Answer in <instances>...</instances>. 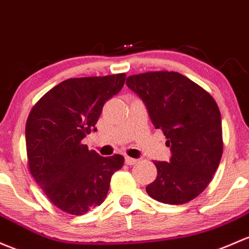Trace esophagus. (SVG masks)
I'll return each instance as SVG.
<instances>
[{"mask_svg": "<svg viewBox=\"0 0 249 249\" xmlns=\"http://www.w3.org/2000/svg\"><path fill=\"white\" fill-rule=\"evenodd\" d=\"M138 162L137 159L130 158V156H125V163L129 164V166H132V164H136Z\"/></svg>", "mask_w": 249, "mask_h": 249, "instance_id": "obj_1", "label": "esophagus"}]
</instances>
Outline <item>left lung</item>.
<instances>
[{
  "instance_id": "obj_1",
  "label": "left lung",
  "mask_w": 249,
  "mask_h": 249,
  "mask_svg": "<svg viewBox=\"0 0 249 249\" xmlns=\"http://www.w3.org/2000/svg\"><path fill=\"white\" fill-rule=\"evenodd\" d=\"M126 85L144 101L156 129L171 146L169 162L154 161L158 175L145 187L153 199L181 205L200 195L223 154L222 119L210 93L174 71L131 75Z\"/></svg>"
}]
</instances>
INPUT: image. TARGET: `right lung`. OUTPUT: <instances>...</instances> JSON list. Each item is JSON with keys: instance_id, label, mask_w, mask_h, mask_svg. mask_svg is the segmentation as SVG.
<instances>
[{"instance_id": "right-lung-1", "label": "right lung", "mask_w": 249, "mask_h": 249, "mask_svg": "<svg viewBox=\"0 0 249 249\" xmlns=\"http://www.w3.org/2000/svg\"><path fill=\"white\" fill-rule=\"evenodd\" d=\"M126 75L68 78L44 94L26 123L28 169L50 201L70 214L100 205L122 155L103 158L82 140L95 131L105 103L123 88Z\"/></svg>"}]
</instances>
